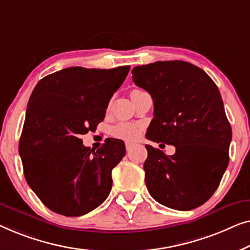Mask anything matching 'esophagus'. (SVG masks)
Instances as JSON below:
<instances>
[{"label": "esophagus", "mask_w": 250, "mask_h": 250, "mask_svg": "<svg viewBox=\"0 0 250 250\" xmlns=\"http://www.w3.org/2000/svg\"><path fill=\"white\" fill-rule=\"evenodd\" d=\"M132 145H133V143H131V142H126V143H125V148H126V150H129L130 148H131Z\"/></svg>", "instance_id": "esophagus-1"}]
</instances>
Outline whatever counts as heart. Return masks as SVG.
<instances>
[{
	"mask_svg": "<svg viewBox=\"0 0 250 250\" xmlns=\"http://www.w3.org/2000/svg\"><path fill=\"white\" fill-rule=\"evenodd\" d=\"M112 133H113V136L117 137V138L130 140L136 136L137 128L136 125L124 122V124L115 125L113 130H112Z\"/></svg>",
	"mask_w": 250,
	"mask_h": 250,
	"instance_id": "b5f03b06",
	"label": "heart"
}]
</instances>
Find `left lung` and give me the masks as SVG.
<instances>
[{
	"instance_id": "8db88e82",
	"label": "left lung",
	"mask_w": 250,
	"mask_h": 250,
	"mask_svg": "<svg viewBox=\"0 0 250 250\" xmlns=\"http://www.w3.org/2000/svg\"><path fill=\"white\" fill-rule=\"evenodd\" d=\"M131 73L153 98L146 137L175 147L167 156L146 145L147 189L162 205L194 209L215 192L229 164L232 130L220 91L204 70L185 61H157Z\"/></svg>"
}]
</instances>
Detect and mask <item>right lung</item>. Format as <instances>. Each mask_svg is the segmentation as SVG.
<instances>
[{"label": "right lung", "mask_w": 250, "mask_h": 250, "mask_svg": "<svg viewBox=\"0 0 250 250\" xmlns=\"http://www.w3.org/2000/svg\"><path fill=\"white\" fill-rule=\"evenodd\" d=\"M129 70L71 66L44 77L31 93L19 154L27 184L53 212L85 215L110 194L112 170L125 155V143L108 139L95 152L80 136L104 120Z\"/></svg>", "instance_id": "right-lung-1"}]
</instances>
